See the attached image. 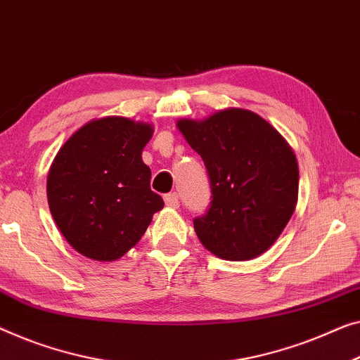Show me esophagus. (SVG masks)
<instances>
[{
    "label": "esophagus",
    "instance_id": "obj_1",
    "mask_svg": "<svg viewBox=\"0 0 360 360\" xmlns=\"http://www.w3.org/2000/svg\"><path fill=\"white\" fill-rule=\"evenodd\" d=\"M164 201L165 205H167L169 207H179L180 206V201H179V195H176L175 191L169 193V195L164 196Z\"/></svg>",
    "mask_w": 360,
    "mask_h": 360
}]
</instances>
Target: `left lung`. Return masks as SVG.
<instances>
[{
  "label": "left lung",
  "instance_id": "obj_1",
  "mask_svg": "<svg viewBox=\"0 0 360 360\" xmlns=\"http://www.w3.org/2000/svg\"><path fill=\"white\" fill-rule=\"evenodd\" d=\"M176 127L210 176V206L193 219L200 242L232 262L266 252L292 216L299 193V167L288 141L242 108L202 122L180 120Z\"/></svg>",
  "mask_w": 360,
  "mask_h": 360
}]
</instances>
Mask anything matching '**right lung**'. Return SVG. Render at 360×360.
<instances>
[{"instance_id": "1", "label": "right lung", "mask_w": 360, "mask_h": 360, "mask_svg": "<svg viewBox=\"0 0 360 360\" xmlns=\"http://www.w3.org/2000/svg\"><path fill=\"white\" fill-rule=\"evenodd\" d=\"M150 136V124L108 117L84 124L58 150L46 196L56 226L76 252L97 262L123 257L164 207L141 159Z\"/></svg>"}]
</instances>
